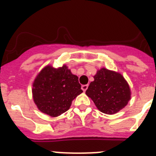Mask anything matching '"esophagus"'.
Here are the masks:
<instances>
[{
  "mask_svg": "<svg viewBox=\"0 0 156 156\" xmlns=\"http://www.w3.org/2000/svg\"><path fill=\"white\" fill-rule=\"evenodd\" d=\"M88 87V85H83L82 87H81V88H82V90H83V92H85L87 90V89Z\"/></svg>",
  "mask_w": 156,
  "mask_h": 156,
  "instance_id": "1",
  "label": "esophagus"
}]
</instances>
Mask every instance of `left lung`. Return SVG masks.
<instances>
[{
  "instance_id": "8db88e82",
  "label": "left lung",
  "mask_w": 156,
  "mask_h": 156,
  "mask_svg": "<svg viewBox=\"0 0 156 156\" xmlns=\"http://www.w3.org/2000/svg\"><path fill=\"white\" fill-rule=\"evenodd\" d=\"M86 90L98 109L108 115L119 112L131 98L127 81L118 72L101 68L94 76Z\"/></svg>"
}]
</instances>
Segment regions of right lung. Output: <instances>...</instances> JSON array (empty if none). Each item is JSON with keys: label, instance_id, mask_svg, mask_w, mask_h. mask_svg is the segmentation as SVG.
Wrapping results in <instances>:
<instances>
[{"label": "right lung", "instance_id": "right-lung-1", "mask_svg": "<svg viewBox=\"0 0 156 156\" xmlns=\"http://www.w3.org/2000/svg\"><path fill=\"white\" fill-rule=\"evenodd\" d=\"M83 92L78 76L66 65L55 68L47 65L33 82L32 95L37 108L57 117L69 109L72 101Z\"/></svg>", "mask_w": 156, "mask_h": 156}]
</instances>
